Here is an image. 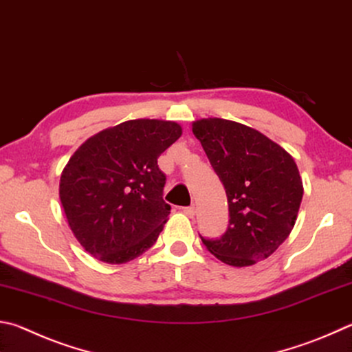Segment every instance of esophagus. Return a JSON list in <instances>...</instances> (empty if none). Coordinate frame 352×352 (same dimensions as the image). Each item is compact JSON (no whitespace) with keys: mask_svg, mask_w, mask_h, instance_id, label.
Masks as SVG:
<instances>
[{"mask_svg":"<svg viewBox=\"0 0 352 352\" xmlns=\"http://www.w3.org/2000/svg\"><path fill=\"white\" fill-rule=\"evenodd\" d=\"M182 210H183V214H186L188 217H190V219H192V217L195 215V208H194V206H188V208H183Z\"/></svg>","mask_w":352,"mask_h":352,"instance_id":"esophagus-1","label":"esophagus"}]
</instances>
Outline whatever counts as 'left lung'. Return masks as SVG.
Here are the masks:
<instances>
[{
    "label": "left lung",
    "instance_id": "8db88e82",
    "mask_svg": "<svg viewBox=\"0 0 352 352\" xmlns=\"http://www.w3.org/2000/svg\"><path fill=\"white\" fill-rule=\"evenodd\" d=\"M226 189L229 226L201 241L229 266H251L277 251L296 225L303 183L294 158L263 133L223 118L192 123Z\"/></svg>",
    "mask_w": 352,
    "mask_h": 352
}]
</instances>
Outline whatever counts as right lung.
Returning <instances> with one entry per match:
<instances>
[{
  "label": "right lung",
  "instance_id": "right-lung-1",
  "mask_svg": "<svg viewBox=\"0 0 352 352\" xmlns=\"http://www.w3.org/2000/svg\"><path fill=\"white\" fill-rule=\"evenodd\" d=\"M182 135L164 120H129L87 138L60 178V200L75 239L104 263H127L154 245L170 206L157 160Z\"/></svg>",
  "mask_w": 352,
  "mask_h": 352
}]
</instances>
